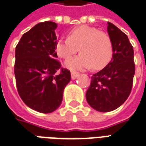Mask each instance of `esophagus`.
Here are the masks:
<instances>
[{
    "mask_svg": "<svg viewBox=\"0 0 146 146\" xmlns=\"http://www.w3.org/2000/svg\"><path fill=\"white\" fill-rule=\"evenodd\" d=\"M78 75H79V73L75 72V71H71V77H72L73 80L76 79V77L78 76Z\"/></svg>",
    "mask_w": 146,
    "mask_h": 146,
    "instance_id": "1",
    "label": "esophagus"
}]
</instances>
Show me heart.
I'll return each mask as SVG.
<instances>
[{"mask_svg":"<svg viewBox=\"0 0 146 146\" xmlns=\"http://www.w3.org/2000/svg\"><path fill=\"white\" fill-rule=\"evenodd\" d=\"M80 50L81 54L66 62L71 70H86L92 67L102 70L113 57V42L108 33L88 25H81L70 31L68 38H60L55 45L56 54L68 59Z\"/></svg>","mask_w":146,"mask_h":146,"instance_id":"heart-1","label":"heart"}]
</instances>
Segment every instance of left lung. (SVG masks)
I'll use <instances>...</instances> for the list:
<instances>
[{
    "label": "left lung",
    "instance_id": "left-lung-1",
    "mask_svg": "<svg viewBox=\"0 0 146 146\" xmlns=\"http://www.w3.org/2000/svg\"><path fill=\"white\" fill-rule=\"evenodd\" d=\"M108 23L113 57L108 66L92 75L86 92L88 104L101 112L111 111L126 101L131 92L135 73L133 46L127 35L113 23Z\"/></svg>",
    "mask_w": 146,
    "mask_h": 146
}]
</instances>
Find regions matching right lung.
I'll return each instance as SVG.
<instances>
[{
	"instance_id": "add662e5",
	"label": "right lung",
	"mask_w": 146,
	"mask_h": 146,
	"mask_svg": "<svg viewBox=\"0 0 146 146\" xmlns=\"http://www.w3.org/2000/svg\"><path fill=\"white\" fill-rule=\"evenodd\" d=\"M57 24L45 21L24 33L16 46L14 73L23 103L41 113L55 111L71 80L70 71L56 58Z\"/></svg>"
}]
</instances>
